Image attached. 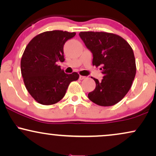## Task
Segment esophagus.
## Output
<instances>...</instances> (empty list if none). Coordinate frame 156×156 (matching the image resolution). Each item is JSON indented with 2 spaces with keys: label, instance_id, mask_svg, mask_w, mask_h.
<instances>
[{
  "label": "esophagus",
  "instance_id": "1",
  "mask_svg": "<svg viewBox=\"0 0 156 156\" xmlns=\"http://www.w3.org/2000/svg\"><path fill=\"white\" fill-rule=\"evenodd\" d=\"M86 76H79V79L80 80H83V79H85V78H86Z\"/></svg>",
  "mask_w": 156,
  "mask_h": 156
}]
</instances>
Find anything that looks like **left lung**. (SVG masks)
<instances>
[{
  "instance_id": "1",
  "label": "left lung",
  "mask_w": 156,
  "mask_h": 156,
  "mask_svg": "<svg viewBox=\"0 0 156 156\" xmlns=\"http://www.w3.org/2000/svg\"><path fill=\"white\" fill-rule=\"evenodd\" d=\"M79 36L93 54V66H101L103 79L88 94L90 101L102 106H113L130 89L136 74L135 55L122 37L107 32L81 31Z\"/></svg>"
}]
</instances>
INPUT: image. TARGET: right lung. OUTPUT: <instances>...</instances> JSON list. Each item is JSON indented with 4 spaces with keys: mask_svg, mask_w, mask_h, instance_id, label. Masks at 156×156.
<instances>
[{
    "mask_svg": "<svg viewBox=\"0 0 156 156\" xmlns=\"http://www.w3.org/2000/svg\"><path fill=\"white\" fill-rule=\"evenodd\" d=\"M75 32L55 30L34 37L26 47L21 60V71L28 92L38 103L52 105L66 95L69 84L79 75L65 73L58 62H64L63 47Z\"/></svg>",
    "mask_w": 156,
    "mask_h": 156,
    "instance_id": "right-lung-1",
    "label": "right lung"
}]
</instances>
